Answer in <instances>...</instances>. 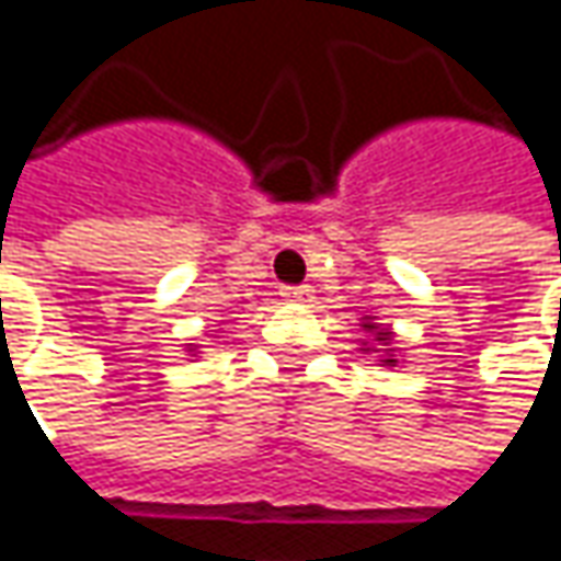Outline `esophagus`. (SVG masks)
I'll use <instances>...</instances> for the list:
<instances>
[{"mask_svg":"<svg viewBox=\"0 0 561 561\" xmlns=\"http://www.w3.org/2000/svg\"><path fill=\"white\" fill-rule=\"evenodd\" d=\"M282 298H288V301H308L311 298V288L308 285H285L282 288Z\"/></svg>","mask_w":561,"mask_h":561,"instance_id":"obj_1","label":"esophagus"}]
</instances>
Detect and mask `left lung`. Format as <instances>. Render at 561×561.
I'll return each instance as SVG.
<instances>
[{"label": "left lung", "instance_id": "8db88e82", "mask_svg": "<svg viewBox=\"0 0 561 561\" xmlns=\"http://www.w3.org/2000/svg\"><path fill=\"white\" fill-rule=\"evenodd\" d=\"M378 340H387V333H380ZM383 362H387V365H393V362H397V358H383Z\"/></svg>", "mask_w": 561, "mask_h": 561}]
</instances>
